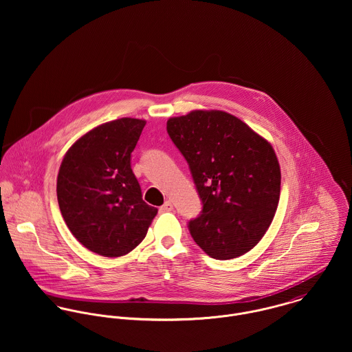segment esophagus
<instances>
[{"instance_id": "esophagus-1", "label": "esophagus", "mask_w": 352, "mask_h": 352, "mask_svg": "<svg viewBox=\"0 0 352 352\" xmlns=\"http://www.w3.org/2000/svg\"><path fill=\"white\" fill-rule=\"evenodd\" d=\"M173 210V204H172V201H166L161 207H160V212H169V211H172Z\"/></svg>"}]
</instances>
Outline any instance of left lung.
Returning a JSON list of instances; mask_svg holds the SVG:
<instances>
[{"label":"left lung","instance_id":"8db88e82","mask_svg":"<svg viewBox=\"0 0 352 352\" xmlns=\"http://www.w3.org/2000/svg\"><path fill=\"white\" fill-rule=\"evenodd\" d=\"M166 130L188 162L203 203L188 229L208 256L239 257L261 240L280 195V166L271 144L225 111H191Z\"/></svg>","mask_w":352,"mask_h":352}]
</instances>
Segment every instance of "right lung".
I'll return each mask as SVG.
<instances>
[{
	"mask_svg": "<svg viewBox=\"0 0 352 352\" xmlns=\"http://www.w3.org/2000/svg\"><path fill=\"white\" fill-rule=\"evenodd\" d=\"M145 124L122 118L95 127L66 151L58 172V204L69 230L105 257L140 245L157 214L142 199L130 162Z\"/></svg>",
	"mask_w": 352,
	"mask_h": 352,
	"instance_id": "right-lung-1",
	"label": "right lung"
}]
</instances>
